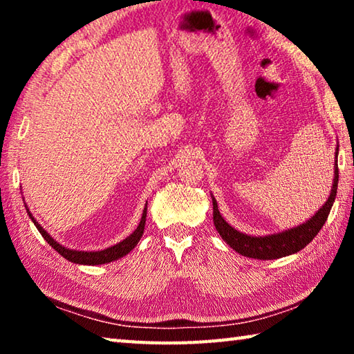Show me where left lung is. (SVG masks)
Returning a JSON list of instances; mask_svg holds the SVG:
<instances>
[{
  "instance_id": "1",
  "label": "left lung",
  "mask_w": 354,
  "mask_h": 354,
  "mask_svg": "<svg viewBox=\"0 0 354 354\" xmlns=\"http://www.w3.org/2000/svg\"><path fill=\"white\" fill-rule=\"evenodd\" d=\"M337 153L339 149L335 151V170H334V183H333L331 195H329V198L326 200L325 206H322L314 217L309 218L306 223L299 225L297 227H292V230L279 232V234H272L266 237L247 236L226 223L218 212L217 201L212 198L214 225L217 227L221 239H223V241L230 245L232 250H236L237 253H241L242 256L253 257V259H261V261L279 259V257L289 256V254L297 253L299 250H303L309 242H313V239L317 234H319V231L322 230V226L325 225L329 211H331V206L335 200V194H337V183H339Z\"/></svg>"
}]
</instances>
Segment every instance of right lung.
Segmentation results:
<instances>
[{"instance_id": "right-lung-1", "label": "right lung", "mask_w": 354, "mask_h": 354, "mask_svg": "<svg viewBox=\"0 0 354 354\" xmlns=\"http://www.w3.org/2000/svg\"><path fill=\"white\" fill-rule=\"evenodd\" d=\"M26 211L29 214V217H31V220L34 221L35 227L39 230L41 237H44L45 241L51 245V248H55L57 253L64 256L67 261L75 262V263H84V266H100V263L117 261V259H120V257H123L124 254H128L129 251L133 250L137 243H139L140 237L143 234V230H145V221H147V206H145L139 226H137V230L129 237L124 239V241H122L117 245H113V247H111V248H106L101 251H75V250H68V248L62 247V245H59L55 239L48 234L44 227H41L37 221H35L32 214L29 212V209H26Z\"/></svg>"}]
</instances>
